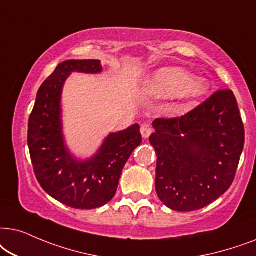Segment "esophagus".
Masks as SVG:
<instances>
[{
	"instance_id": "34e87169",
	"label": "esophagus",
	"mask_w": 256,
	"mask_h": 256,
	"mask_svg": "<svg viewBox=\"0 0 256 256\" xmlns=\"http://www.w3.org/2000/svg\"><path fill=\"white\" fill-rule=\"evenodd\" d=\"M140 132H142V138L146 139V138H148L150 136H151V134L153 132V128L150 124H142V128H140Z\"/></svg>"
}]
</instances>
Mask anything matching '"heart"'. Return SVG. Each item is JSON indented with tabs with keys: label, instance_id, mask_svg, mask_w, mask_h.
I'll list each match as a JSON object with an SVG mask.
<instances>
[{
	"label": "heart",
	"instance_id": "1",
	"mask_svg": "<svg viewBox=\"0 0 256 256\" xmlns=\"http://www.w3.org/2000/svg\"><path fill=\"white\" fill-rule=\"evenodd\" d=\"M146 90L150 94L159 98L184 96L192 100L205 94L208 84L205 80H193L192 74L179 68H165L152 74Z\"/></svg>",
	"mask_w": 256,
	"mask_h": 256
}]
</instances>
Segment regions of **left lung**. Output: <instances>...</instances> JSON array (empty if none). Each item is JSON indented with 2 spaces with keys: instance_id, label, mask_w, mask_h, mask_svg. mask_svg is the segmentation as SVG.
Segmentation results:
<instances>
[{
  "instance_id": "8db88e82",
  "label": "left lung",
  "mask_w": 256,
  "mask_h": 256,
  "mask_svg": "<svg viewBox=\"0 0 256 256\" xmlns=\"http://www.w3.org/2000/svg\"><path fill=\"white\" fill-rule=\"evenodd\" d=\"M153 128L156 190L164 205L178 212L196 210L230 188L244 145L233 91H216L182 117L156 119Z\"/></svg>"
}]
</instances>
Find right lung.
Returning <instances> with one entry per match:
<instances>
[{
    "mask_svg": "<svg viewBox=\"0 0 256 256\" xmlns=\"http://www.w3.org/2000/svg\"><path fill=\"white\" fill-rule=\"evenodd\" d=\"M71 72L100 74V60H66L43 82L29 117L28 146L36 178L49 196L72 208L92 210L114 196L125 164L142 142L140 128L110 134L91 159L74 158L60 120L62 88Z\"/></svg>",
    "mask_w": 256,
    "mask_h": 256,
    "instance_id": "obj_1",
    "label": "right lung"
}]
</instances>
